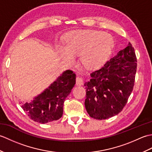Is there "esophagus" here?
I'll list each match as a JSON object with an SVG mask.
<instances>
[{"label": "esophagus", "instance_id": "obj_1", "mask_svg": "<svg viewBox=\"0 0 152 152\" xmlns=\"http://www.w3.org/2000/svg\"><path fill=\"white\" fill-rule=\"evenodd\" d=\"M76 83L77 86H82L83 83V81L82 77L80 76H77L76 77Z\"/></svg>", "mask_w": 152, "mask_h": 152}]
</instances>
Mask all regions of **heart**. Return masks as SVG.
Listing matches in <instances>:
<instances>
[{"label": "heart", "instance_id": "1", "mask_svg": "<svg viewBox=\"0 0 152 152\" xmlns=\"http://www.w3.org/2000/svg\"><path fill=\"white\" fill-rule=\"evenodd\" d=\"M114 42L110 34L94 30H81L68 36L65 46H60L61 57L72 63L74 56L80 54L83 65L89 69L102 66L110 55Z\"/></svg>", "mask_w": 152, "mask_h": 152}]
</instances>
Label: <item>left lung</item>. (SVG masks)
Listing matches in <instances>:
<instances>
[{
    "mask_svg": "<svg viewBox=\"0 0 152 152\" xmlns=\"http://www.w3.org/2000/svg\"><path fill=\"white\" fill-rule=\"evenodd\" d=\"M137 60L131 43L104 66L90 74L85 83V106L90 117L106 119L118 114L126 105L134 85Z\"/></svg>",
    "mask_w": 152,
    "mask_h": 152,
    "instance_id": "8db88e82",
    "label": "left lung"
}]
</instances>
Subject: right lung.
I'll use <instances>...</instances> for the list:
<instances>
[{"label": "right lung", "instance_id": "obj_1", "mask_svg": "<svg viewBox=\"0 0 152 152\" xmlns=\"http://www.w3.org/2000/svg\"><path fill=\"white\" fill-rule=\"evenodd\" d=\"M76 83V74L67 70L31 102L21 103L27 115L40 124L56 121L62 117L63 104Z\"/></svg>", "mask_w": 152, "mask_h": 152}]
</instances>
